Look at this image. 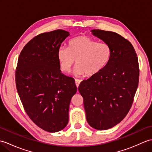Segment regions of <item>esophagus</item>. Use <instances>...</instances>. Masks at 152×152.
Returning <instances> with one entry per match:
<instances>
[{
    "instance_id": "34e87169",
    "label": "esophagus",
    "mask_w": 152,
    "mask_h": 152,
    "mask_svg": "<svg viewBox=\"0 0 152 152\" xmlns=\"http://www.w3.org/2000/svg\"><path fill=\"white\" fill-rule=\"evenodd\" d=\"M81 80H78V79H75V83H76V86L77 88H78L79 86H80V83H81Z\"/></svg>"
}]
</instances>
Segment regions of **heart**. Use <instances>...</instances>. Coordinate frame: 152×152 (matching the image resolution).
<instances>
[{
  "mask_svg": "<svg viewBox=\"0 0 152 152\" xmlns=\"http://www.w3.org/2000/svg\"><path fill=\"white\" fill-rule=\"evenodd\" d=\"M112 56V48L106 43H99L89 37L81 35L71 39L68 48H60L57 52L60 68L69 73L75 63L76 73L92 77L106 66Z\"/></svg>",
  "mask_w": 152,
  "mask_h": 152,
  "instance_id": "heart-1",
  "label": "heart"
}]
</instances>
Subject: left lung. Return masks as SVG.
Returning a JSON list of instances; mask_svg holds the SVG:
<instances>
[{"mask_svg": "<svg viewBox=\"0 0 152 152\" xmlns=\"http://www.w3.org/2000/svg\"><path fill=\"white\" fill-rule=\"evenodd\" d=\"M91 32L110 46L112 56L101 72L80 83L78 91L89 125L106 130L121 122L129 111L138 85L139 65L128 40L111 31Z\"/></svg>", "mask_w": 152, "mask_h": 152, "instance_id": "obj_1", "label": "left lung"}]
</instances>
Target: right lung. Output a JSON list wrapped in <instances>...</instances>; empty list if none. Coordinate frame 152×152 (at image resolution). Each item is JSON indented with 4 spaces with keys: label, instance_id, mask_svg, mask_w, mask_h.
<instances>
[{
    "label": "right lung",
    "instance_id": "obj_1",
    "mask_svg": "<svg viewBox=\"0 0 152 152\" xmlns=\"http://www.w3.org/2000/svg\"><path fill=\"white\" fill-rule=\"evenodd\" d=\"M69 35L61 29L37 35L23 48L16 67V88L25 112L50 133L66 126L70 100L77 91L74 79L61 72L57 57Z\"/></svg>",
    "mask_w": 152,
    "mask_h": 152
}]
</instances>
